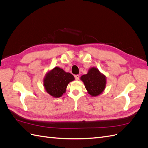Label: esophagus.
<instances>
[{"instance_id":"34e87169","label":"esophagus","mask_w":148,"mask_h":148,"mask_svg":"<svg viewBox=\"0 0 148 148\" xmlns=\"http://www.w3.org/2000/svg\"><path fill=\"white\" fill-rule=\"evenodd\" d=\"M75 78L76 80H78L79 79V75H75Z\"/></svg>"}]
</instances>
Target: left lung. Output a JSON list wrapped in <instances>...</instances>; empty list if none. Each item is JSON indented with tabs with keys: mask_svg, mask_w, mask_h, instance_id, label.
Instances as JSON below:
<instances>
[{
	"mask_svg": "<svg viewBox=\"0 0 148 148\" xmlns=\"http://www.w3.org/2000/svg\"><path fill=\"white\" fill-rule=\"evenodd\" d=\"M88 92L92 96L101 95L104 90L106 84V76L101 73L95 67H92L86 75L81 77Z\"/></svg>",
	"mask_w": 148,
	"mask_h": 148,
	"instance_id": "8db88e82",
	"label": "left lung"
}]
</instances>
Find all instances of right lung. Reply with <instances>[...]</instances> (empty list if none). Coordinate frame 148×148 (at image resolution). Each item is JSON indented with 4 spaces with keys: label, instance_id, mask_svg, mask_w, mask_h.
Returning <instances> with one entry per match:
<instances>
[{
    "label": "right lung",
    "instance_id": "obj_1",
    "mask_svg": "<svg viewBox=\"0 0 148 148\" xmlns=\"http://www.w3.org/2000/svg\"><path fill=\"white\" fill-rule=\"evenodd\" d=\"M74 79L73 75L65 72L59 67H55L46 74L44 79V86L51 96L59 97L65 92L68 84Z\"/></svg>",
    "mask_w": 148,
    "mask_h": 148
}]
</instances>
